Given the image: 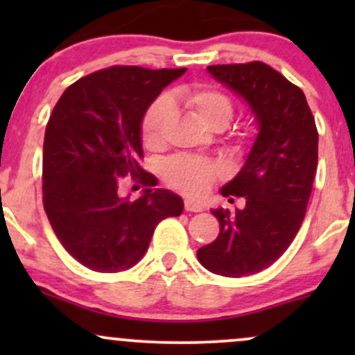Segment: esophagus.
I'll list each match as a JSON object with an SVG mask.
<instances>
[{
  "label": "esophagus",
  "mask_w": 355,
  "mask_h": 355,
  "mask_svg": "<svg viewBox=\"0 0 355 355\" xmlns=\"http://www.w3.org/2000/svg\"><path fill=\"white\" fill-rule=\"evenodd\" d=\"M185 210L187 211H202L203 207H202V203L191 200V198H187V200H185Z\"/></svg>",
  "instance_id": "esophagus-1"
}]
</instances>
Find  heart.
<instances>
[{"mask_svg": "<svg viewBox=\"0 0 355 355\" xmlns=\"http://www.w3.org/2000/svg\"><path fill=\"white\" fill-rule=\"evenodd\" d=\"M172 101L183 103L203 125L211 130H223L234 116V103L225 93L210 87L183 89L172 96ZM166 96H160L150 105L141 118V144L157 150L164 144V133L172 120L173 107ZM165 182L175 190L191 197H200L217 178L218 166L205 158L178 155L162 166Z\"/></svg>", "mask_w": 355, "mask_h": 355, "instance_id": "obj_1", "label": "heart"}]
</instances>
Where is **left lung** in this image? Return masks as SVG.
<instances>
[{"mask_svg": "<svg viewBox=\"0 0 355 355\" xmlns=\"http://www.w3.org/2000/svg\"><path fill=\"white\" fill-rule=\"evenodd\" d=\"M207 70L245 101L259 133L240 172L220 190L223 197H245V207L211 210L220 234L198 248L197 259L214 274L245 277L270 267L302 225L319 133L302 89L268 64H211Z\"/></svg>", "mask_w": 355, "mask_h": 355, "instance_id": "1", "label": "left lung"}]
</instances>
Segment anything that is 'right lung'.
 I'll return each mask as SVG.
<instances>
[{"label": "right lung", "mask_w": 355, "mask_h": 355, "mask_svg": "<svg viewBox=\"0 0 355 355\" xmlns=\"http://www.w3.org/2000/svg\"><path fill=\"white\" fill-rule=\"evenodd\" d=\"M112 67L70 85L53 108L43 144V205L56 237L81 266L121 272L140 262L158 222L178 217L183 200L155 189L144 158L141 118L166 85L185 73ZM147 187L130 202L117 178Z\"/></svg>", "instance_id": "right-lung-1"}]
</instances>
